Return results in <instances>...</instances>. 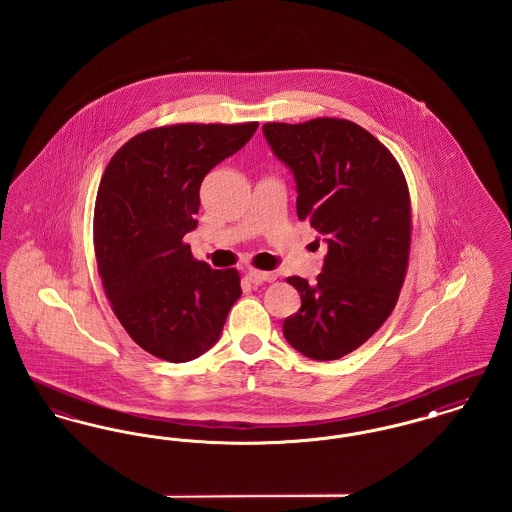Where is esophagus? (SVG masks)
Returning a JSON list of instances; mask_svg holds the SVG:
<instances>
[{"label": "esophagus", "mask_w": 512, "mask_h": 512, "mask_svg": "<svg viewBox=\"0 0 512 512\" xmlns=\"http://www.w3.org/2000/svg\"><path fill=\"white\" fill-rule=\"evenodd\" d=\"M247 278L253 282V284H263V282H274L276 280V274L274 272H265V270H247Z\"/></svg>", "instance_id": "obj_1"}]
</instances>
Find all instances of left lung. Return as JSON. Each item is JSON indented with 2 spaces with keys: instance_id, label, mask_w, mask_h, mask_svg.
<instances>
[{
  "instance_id": "1",
  "label": "left lung",
  "mask_w": 512,
  "mask_h": 512,
  "mask_svg": "<svg viewBox=\"0 0 512 512\" xmlns=\"http://www.w3.org/2000/svg\"><path fill=\"white\" fill-rule=\"evenodd\" d=\"M263 132L292 169L297 217L328 244L315 284L288 278L301 309L284 320V338L309 359L336 361L361 347L399 299L413 228L407 180L390 149L355 122H267Z\"/></svg>"
}]
</instances>
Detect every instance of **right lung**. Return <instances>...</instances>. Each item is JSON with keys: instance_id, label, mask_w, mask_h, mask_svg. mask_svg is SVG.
Here are the masks:
<instances>
[{"instance_id": "right-lung-1", "label": "right lung", "mask_w": 512, "mask_h": 512, "mask_svg": "<svg viewBox=\"0 0 512 512\" xmlns=\"http://www.w3.org/2000/svg\"><path fill=\"white\" fill-rule=\"evenodd\" d=\"M259 122L171 124L130 138L99 182L94 249L103 290L128 336L169 363L203 355L242 295L236 268L195 261L205 174L251 140Z\"/></svg>"}]
</instances>
